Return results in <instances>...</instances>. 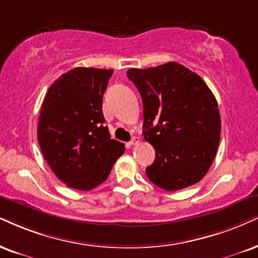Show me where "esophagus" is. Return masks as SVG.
Listing matches in <instances>:
<instances>
[{
  "label": "esophagus",
  "mask_w": 258,
  "mask_h": 258,
  "mask_svg": "<svg viewBox=\"0 0 258 258\" xmlns=\"http://www.w3.org/2000/svg\"><path fill=\"white\" fill-rule=\"evenodd\" d=\"M139 142H140L139 138H137V137H133V138L131 139V142H130V145H137Z\"/></svg>",
  "instance_id": "34e87169"
}]
</instances>
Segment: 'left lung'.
<instances>
[{
    "instance_id": "8db88e82",
    "label": "left lung",
    "mask_w": 258,
    "mask_h": 258,
    "mask_svg": "<svg viewBox=\"0 0 258 258\" xmlns=\"http://www.w3.org/2000/svg\"><path fill=\"white\" fill-rule=\"evenodd\" d=\"M144 108V136L156 151L146 168L149 180L164 190L193 185L207 174L220 142L218 103L204 80L169 61L130 69Z\"/></svg>"
}]
</instances>
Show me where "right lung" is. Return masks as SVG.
<instances>
[{
  "mask_svg": "<svg viewBox=\"0 0 258 258\" xmlns=\"http://www.w3.org/2000/svg\"><path fill=\"white\" fill-rule=\"evenodd\" d=\"M113 70L75 68L48 88L38 142L52 171L68 187L90 190L107 180L125 146L110 138L102 97Z\"/></svg>",
  "mask_w": 258,
  "mask_h": 258,
  "instance_id": "right-lung-1",
  "label": "right lung"
}]
</instances>
